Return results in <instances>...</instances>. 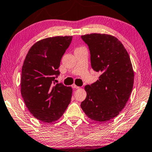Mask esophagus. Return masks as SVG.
Wrapping results in <instances>:
<instances>
[{"instance_id":"obj_1","label":"esophagus","mask_w":152,"mask_h":152,"mask_svg":"<svg viewBox=\"0 0 152 152\" xmlns=\"http://www.w3.org/2000/svg\"><path fill=\"white\" fill-rule=\"evenodd\" d=\"M72 87L73 88H79L80 87H79V86H76L75 84H73V85H72Z\"/></svg>"}]
</instances>
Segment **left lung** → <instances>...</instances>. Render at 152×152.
Wrapping results in <instances>:
<instances>
[{
  "label": "left lung",
  "instance_id": "1",
  "mask_svg": "<svg viewBox=\"0 0 152 152\" xmlns=\"http://www.w3.org/2000/svg\"><path fill=\"white\" fill-rule=\"evenodd\" d=\"M81 37L90 50L91 66L102 74L95 83L85 86L86 97L80 106L89 118L107 122L123 110L132 92L134 71L131 59L114 36L93 33Z\"/></svg>",
  "mask_w": 152,
  "mask_h": 152
}]
</instances>
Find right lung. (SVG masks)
Instances as JSON below:
<instances>
[{
    "instance_id": "obj_1",
    "label": "right lung",
    "mask_w": 152,
    "mask_h": 152,
    "mask_svg": "<svg viewBox=\"0 0 152 152\" xmlns=\"http://www.w3.org/2000/svg\"><path fill=\"white\" fill-rule=\"evenodd\" d=\"M72 39V36H65L40 40L32 46L23 61L21 96L33 116L46 123L60 118L70 103L72 87L55 82Z\"/></svg>"
}]
</instances>
